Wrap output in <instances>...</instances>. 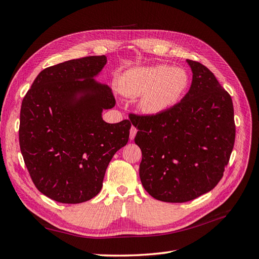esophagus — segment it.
<instances>
[{"mask_svg":"<svg viewBox=\"0 0 259 259\" xmlns=\"http://www.w3.org/2000/svg\"><path fill=\"white\" fill-rule=\"evenodd\" d=\"M136 134H137L136 127H135V126H132V127H131V132H130V139H131V140L134 139L135 136H136Z\"/></svg>","mask_w":259,"mask_h":259,"instance_id":"34e87169","label":"esophagus"}]
</instances>
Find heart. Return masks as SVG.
<instances>
[{"label": "heart", "mask_w": 259, "mask_h": 259, "mask_svg": "<svg viewBox=\"0 0 259 259\" xmlns=\"http://www.w3.org/2000/svg\"><path fill=\"white\" fill-rule=\"evenodd\" d=\"M188 74L184 69L166 66L131 69L120 81V91L127 97H139L140 110L156 114L175 105L186 91Z\"/></svg>", "instance_id": "obj_1"}]
</instances>
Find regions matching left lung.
<instances>
[{
    "instance_id": "8db88e82",
    "label": "left lung",
    "mask_w": 259,
    "mask_h": 259,
    "mask_svg": "<svg viewBox=\"0 0 259 259\" xmlns=\"http://www.w3.org/2000/svg\"><path fill=\"white\" fill-rule=\"evenodd\" d=\"M190 90L156 114L130 113L143 159L139 176L156 200L183 203L214 189L228 165L236 138L231 96L213 72L187 59Z\"/></svg>"
}]
</instances>
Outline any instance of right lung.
Masks as SVG:
<instances>
[{
    "instance_id": "obj_1",
    "label": "right lung",
    "mask_w": 259,
    "mask_h": 259,
    "mask_svg": "<svg viewBox=\"0 0 259 259\" xmlns=\"http://www.w3.org/2000/svg\"><path fill=\"white\" fill-rule=\"evenodd\" d=\"M107 57L89 56L44 69L23 97L19 145L31 179L50 199L77 204L99 193L109 162L128 142L132 124L106 123L110 86L93 79Z\"/></svg>"
}]
</instances>
